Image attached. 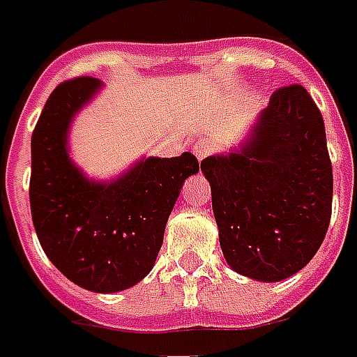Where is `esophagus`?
Here are the masks:
<instances>
[{
    "label": "esophagus",
    "instance_id": "esophagus-1",
    "mask_svg": "<svg viewBox=\"0 0 357 357\" xmlns=\"http://www.w3.org/2000/svg\"><path fill=\"white\" fill-rule=\"evenodd\" d=\"M194 154H195V158L199 160V162H203L205 158L213 154V146H211L207 141H203V143H197L194 146Z\"/></svg>",
    "mask_w": 357,
    "mask_h": 357
}]
</instances>
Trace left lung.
Masks as SVG:
<instances>
[{
    "label": "left lung",
    "instance_id": "obj_1",
    "mask_svg": "<svg viewBox=\"0 0 357 357\" xmlns=\"http://www.w3.org/2000/svg\"><path fill=\"white\" fill-rule=\"evenodd\" d=\"M220 246L235 273L278 282L320 248L333 173L318 107L299 84L273 93L237 146L201 162Z\"/></svg>",
    "mask_w": 357,
    "mask_h": 357
}]
</instances>
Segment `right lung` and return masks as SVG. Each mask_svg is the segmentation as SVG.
Segmentation results:
<instances>
[{
	"label": "right lung",
	"mask_w": 357,
	"mask_h": 357,
	"mask_svg": "<svg viewBox=\"0 0 357 357\" xmlns=\"http://www.w3.org/2000/svg\"><path fill=\"white\" fill-rule=\"evenodd\" d=\"M103 90L93 77L50 93L31 135L29 205L43 250L84 290L116 294L149 275L184 181L199 171L192 152L143 156L109 181L88 176L69 154L75 116Z\"/></svg>",
	"instance_id": "add662e5"
}]
</instances>
